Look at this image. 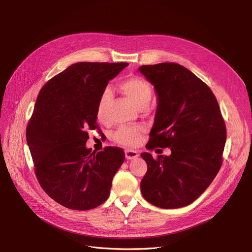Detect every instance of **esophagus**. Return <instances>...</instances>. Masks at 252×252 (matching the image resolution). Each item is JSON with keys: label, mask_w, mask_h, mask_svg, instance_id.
Segmentation results:
<instances>
[{"label": "esophagus", "mask_w": 252, "mask_h": 252, "mask_svg": "<svg viewBox=\"0 0 252 252\" xmlns=\"http://www.w3.org/2000/svg\"><path fill=\"white\" fill-rule=\"evenodd\" d=\"M125 154H126V159H134V158H137L139 156V153L138 151H135V150H126L125 151Z\"/></svg>", "instance_id": "esophagus-1"}]
</instances>
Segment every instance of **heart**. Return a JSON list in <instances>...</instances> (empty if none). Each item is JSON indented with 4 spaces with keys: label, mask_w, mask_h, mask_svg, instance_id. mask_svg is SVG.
<instances>
[{
    "label": "heart",
    "mask_w": 252,
    "mask_h": 252,
    "mask_svg": "<svg viewBox=\"0 0 252 252\" xmlns=\"http://www.w3.org/2000/svg\"><path fill=\"white\" fill-rule=\"evenodd\" d=\"M119 90L133 102L140 109L142 107H147L149 105L153 90L147 79L141 76H131L118 85ZM111 100V92L108 89H104L96 104V115L101 122L106 119V112ZM145 128L142 126H124L117 128L113 134V140L126 147H136L141 143Z\"/></svg>",
    "instance_id": "1"
}]
</instances>
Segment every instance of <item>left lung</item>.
I'll list each match as a JSON object with an SVG mask.
<instances>
[{
	"label": "left lung",
	"instance_id": "1",
	"mask_svg": "<svg viewBox=\"0 0 252 252\" xmlns=\"http://www.w3.org/2000/svg\"><path fill=\"white\" fill-rule=\"evenodd\" d=\"M139 70L158 95L146 148L171 151L156 158L141 154L147 163L142 195L165 209L189 205L206 190L222 163L227 129L218 100L204 82L178 63L143 65Z\"/></svg>",
	"mask_w": 252,
	"mask_h": 252
}]
</instances>
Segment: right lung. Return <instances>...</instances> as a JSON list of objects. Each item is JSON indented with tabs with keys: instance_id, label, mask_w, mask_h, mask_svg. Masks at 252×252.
<instances>
[{
	"instance_id": "obj_1",
	"label": "right lung",
	"mask_w": 252,
	"mask_h": 252,
	"mask_svg": "<svg viewBox=\"0 0 252 252\" xmlns=\"http://www.w3.org/2000/svg\"><path fill=\"white\" fill-rule=\"evenodd\" d=\"M127 65L74 63L38 93L26 140L39 185L62 206L89 210L109 197L125 152L110 146L95 153L86 143L89 131L100 128L96 115L99 95Z\"/></svg>"
}]
</instances>
